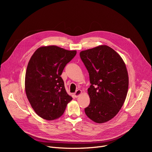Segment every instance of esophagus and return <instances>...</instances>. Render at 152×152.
Listing matches in <instances>:
<instances>
[{"mask_svg":"<svg viewBox=\"0 0 152 152\" xmlns=\"http://www.w3.org/2000/svg\"><path fill=\"white\" fill-rule=\"evenodd\" d=\"M82 94V91H81V90H79V89H78V90H77L76 91V92L75 93V97H77L79 95H81Z\"/></svg>","mask_w":152,"mask_h":152,"instance_id":"obj_1","label":"esophagus"}]
</instances>
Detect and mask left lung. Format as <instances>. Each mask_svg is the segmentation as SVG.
<instances>
[{"label": "left lung", "mask_w": 152, "mask_h": 152, "mask_svg": "<svg viewBox=\"0 0 152 152\" xmlns=\"http://www.w3.org/2000/svg\"><path fill=\"white\" fill-rule=\"evenodd\" d=\"M80 57L91 84L86 115L95 123L107 122L118 114L126 98L129 77L125 63L116 51L104 45L81 51Z\"/></svg>", "instance_id": "1"}]
</instances>
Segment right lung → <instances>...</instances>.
Here are the masks:
<instances>
[{
    "mask_svg": "<svg viewBox=\"0 0 152 152\" xmlns=\"http://www.w3.org/2000/svg\"><path fill=\"white\" fill-rule=\"evenodd\" d=\"M76 54L56 45L41 47L30 58L25 75V91L37 115L47 120L60 117L72 97L60 76Z\"/></svg>",
    "mask_w": 152,
    "mask_h": 152,
    "instance_id": "1",
    "label": "right lung"
}]
</instances>
